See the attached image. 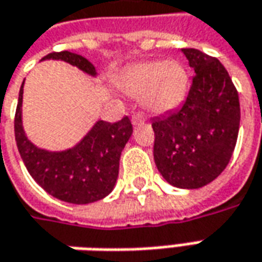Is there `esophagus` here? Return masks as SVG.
<instances>
[{
  "instance_id": "obj_1",
  "label": "esophagus",
  "mask_w": 262,
  "mask_h": 262,
  "mask_svg": "<svg viewBox=\"0 0 262 262\" xmlns=\"http://www.w3.org/2000/svg\"><path fill=\"white\" fill-rule=\"evenodd\" d=\"M131 122H133L134 127H140L141 124L145 122V117H144L143 114H134L133 118H131Z\"/></svg>"
}]
</instances>
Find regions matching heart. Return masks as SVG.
Listing matches in <instances>:
<instances>
[{"mask_svg":"<svg viewBox=\"0 0 262 262\" xmlns=\"http://www.w3.org/2000/svg\"><path fill=\"white\" fill-rule=\"evenodd\" d=\"M121 86L125 94L141 96L150 112L161 114L182 102L187 91V73L177 61H143L128 70Z\"/></svg>","mask_w":262,"mask_h":262,"instance_id":"obj_1","label":"heart"}]
</instances>
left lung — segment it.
<instances>
[{"label": "left lung", "mask_w": 262, "mask_h": 262, "mask_svg": "<svg viewBox=\"0 0 262 262\" xmlns=\"http://www.w3.org/2000/svg\"><path fill=\"white\" fill-rule=\"evenodd\" d=\"M194 70L186 101L152 119L154 161L166 182L199 189L228 166L239 131V98L221 61L198 49H182Z\"/></svg>", "instance_id": "left-lung-1"}]
</instances>
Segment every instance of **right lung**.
I'll use <instances>...</instances> for the list:
<instances>
[{
    "mask_svg": "<svg viewBox=\"0 0 262 262\" xmlns=\"http://www.w3.org/2000/svg\"><path fill=\"white\" fill-rule=\"evenodd\" d=\"M63 60L96 76L95 66L83 56L70 52L50 53L43 60ZM21 85L14 119V133L18 151L31 177L46 192L59 201L86 205L108 196L117 183L119 157L133 134L128 117L111 124L98 121L75 147L64 151H47L30 141L23 128Z\"/></svg>",
    "mask_w": 262,
    "mask_h": 262,
    "instance_id": "add662e5",
    "label": "right lung"
}]
</instances>
